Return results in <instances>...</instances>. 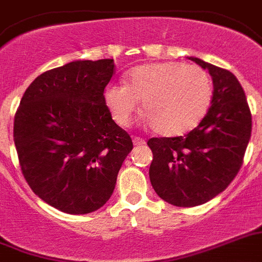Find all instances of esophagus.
I'll return each instance as SVG.
<instances>
[{
	"instance_id": "esophagus-1",
	"label": "esophagus",
	"mask_w": 262,
	"mask_h": 262,
	"mask_svg": "<svg viewBox=\"0 0 262 262\" xmlns=\"http://www.w3.org/2000/svg\"><path fill=\"white\" fill-rule=\"evenodd\" d=\"M133 142H134V146H144V144H146V140L139 138V136H134Z\"/></svg>"
}]
</instances>
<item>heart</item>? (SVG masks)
Instances as JSON below:
<instances>
[{
  "instance_id": "obj_1",
  "label": "heart",
  "mask_w": 262,
  "mask_h": 262,
  "mask_svg": "<svg viewBox=\"0 0 262 262\" xmlns=\"http://www.w3.org/2000/svg\"><path fill=\"white\" fill-rule=\"evenodd\" d=\"M213 87L207 71L182 62L146 63L129 71L126 84L104 87V104L120 127H128L138 111L154 131L179 136L195 128L211 107Z\"/></svg>"
}]
</instances>
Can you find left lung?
I'll use <instances>...</instances> for the list:
<instances>
[{"label": "left lung", "mask_w": 262, "mask_h": 262, "mask_svg": "<svg viewBox=\"0 0 262 262\" xmlns=\"http://www.w3.org/2000/svg\"><path fill=\"white\" fill-rule=\"evenodd\" d=\"M207 69L213 97L207 115L184 136L151 138L149 180L164 201L196 207L217 196L236 178L252 133V114L237 78L231 71L189 58Z\"/></svg>", "instance_id": "left-lung-1"}]
</instances>
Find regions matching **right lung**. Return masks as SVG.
Segmentation results:
<instances>
[{"label":"right lung","instance_id":"obj_1","mask_svg":"<svg viewBox=\"0 0 262 262\" xmlns=\"http://www.w3.org/2000/svg\"><path fill=\"white\" fill-rule=\"evenodd\" d=\"M114 74L113 59L51 69L31 82L15 111L22 175L38 198L64 213L103 207L134 147L104 104Z\"/></svg>","mask_w":262,"mask_h":262}]
</instances>
